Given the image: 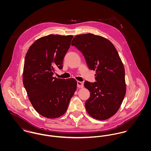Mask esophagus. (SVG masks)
Returning a JSON list of instances; mask_svg holds the SVG:
<instances>
[{"label":"esophagus","instance_id":"1","mask_svg":"<svg viewBox=\"0 0 151 151\" xmlns=\"http://www.w3.org/2000/svg\"><path fill=\"white\" fill-rule=\"evenodd\" d=\"M77 87L78 88H83L84 86V84L83 83L81 82V81H77Z\"/></svg>","mask_w":151,"mask_h":151}]
</instances>
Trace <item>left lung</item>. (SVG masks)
Segmentation results:
<instances>
[{"label": "left lung", "instance_id": "left-lung-1", "mask_svg": "<svg viewBox=\"0 0 151 151\" xmlns=\"http://www.w3.org/2000/svg\"><path fill=\"white\" fill-rule=\"evenodd\" d=\"M71 45L82 53L89 69L96 71V82L84 83L90 92L86 111L95 119L106 120L118 111L126 92L125 70L119 53L108 40L92 34L76 35Z\"/></svg>", "mask_w": 151, "mask_h": 151}]
</instances>
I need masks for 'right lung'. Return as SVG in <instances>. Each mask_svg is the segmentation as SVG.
Listing matches in <instances>:
<instances>
[{"label":"right lung","mask_w":151,"mask_h":151,"mask_svg":"<svg viewBox=\"0 0 151 151\" xmlns=\"http://www.w3.org/2000/svg\"><path fill=\"white\" fill-rule=\"evenodd\" d=\"M72 35H49L29 47L23 70V85L35 110L43 117L54 119L66 111L77 89L74 78L53 77L56 68H63Z\"/></svg>","instance_id":"add662e5"}]
</instances>
